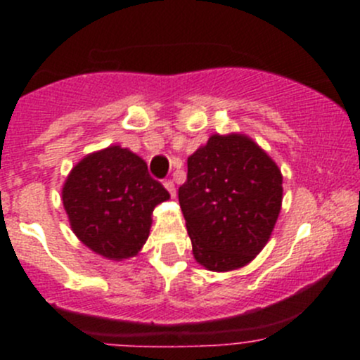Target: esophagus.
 Here are the masks:
<instances>
[{"instance_id": "34e87169", "label": "esophagus", "mask_w": 360, "mask_h": 360, "mask_svg": "<svg viewBox=\"0 0 360 360\" xmlns=\"http://www.w3.org/2000/svg\"><path fill=\"white\" fill-rule=\"evenodd\" d=\"M163 186L167 188V191H169L170 193V197H176V186H174V183L172 181H165V183H163Z\"/></svg>"}]
</instances>
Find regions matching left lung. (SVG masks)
<instances>
[{"mask_svg": "<svg viewBox=\"0 0 360 360\" xmlns=\"http://www.w3.org/2000/svg\"><path fill=\"white\" fill-rule=\"evenodd\" d=\"M179 205L197 263L230 271L266 245L282 205V174L244 134H214L188 158Z\"/></svg>", "mask_w": 360, "mask_h": 360, "instance_id": "8db88e82", "label": "left lung"}]
</instances>
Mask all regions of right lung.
Returning <instances> with one entry per match:
<instances>
[{"label":"right lung","mask_w":360,"mask_h":360,"mask_svg":"<svg viewBox=\"0 0 360 360\" xmlns=\"http://www.w3.org/2000/svg\"><path fill=\"white\" fill-rule=\"evenodd\" d=\"M170 195L127 148L110 146L79 160L63 188L72 231L112 261L134 257L150 237L151 214Z\"/></svg>","instance_id":"1"}]
</instances>
